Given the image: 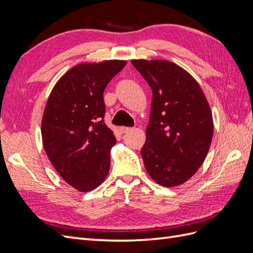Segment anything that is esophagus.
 <instances>
[{
	"instance_id": "1",
	"label": "esophagus",
	"mask_w": 253,
	"mask_h": 253,
	"mask_svg": "<svg viewBox=\"0 0 253 253\" xmlns=\"http://www.w3.org/2000/svg\"><path fill=\"white\" fill-rule=\"evenodd\" d=\"M129 129H131L129 127H126V126H121V127H119V132H120V134H125V133L128 132Z\"/></svg>"
}]
</instances>
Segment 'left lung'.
Here are the masks:
<instances>
[{"instance_id": "8db88e82", "label": "left lung", "mask_w": 253, "mask_h": 253, "mask_svg": "<svg viewBox=\"0 0 253 253\" xmlns=\"http://www.w3.org/2000/svg\"><path fill=\"white\" fill-rule=\"evenodd\" d=\"M152 88L150 124L141 149L145 170L160 186L174 187L196 173L213 136L212 113L195 79L165 60H133Z\"/></svg>"}]
</instances>
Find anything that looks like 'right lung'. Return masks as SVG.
I'll return each instance as SVG.
<instances>
[{
	"label": "right lung",
	"mask_w": 253,
	"mask_h": 253,
	"mask_svg": "<svg viewBox=\"0 0 253 253\" xmlns=\"http://www.w3.org/2000/svg\"><path fill=\"white\" fill-rule=\"evenodd\" d=\"M126 64L110 60L76 65L56 83L45 106L44 149L61 177L81 192L96 189L109 174L116 138L103 120V91Z\"/></svg>",
	"instance_id": "1"
}]
</instances>
